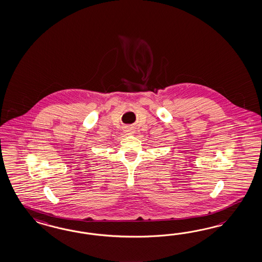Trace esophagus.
<instances>
[{"label": "esophagus", "instance_id": "34e87169", "mask_svg": "<svg viewBox=\"0 0 262 262\" xmlns=\"http://www.w3.org/2000/svg\"><path fill=\"white\" fill-rule=\"evenodd\" d=\"M126 132H127L128 134H131V133H132V129H130V128H127Z\"/></svg>", "mask_w": 262, "mask_h": 262}]
</instances>
